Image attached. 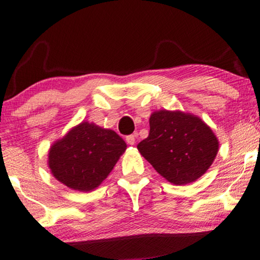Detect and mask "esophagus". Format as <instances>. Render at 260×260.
I'll list each match as a JSON object with an SVG mask.
<instances>
[{
  "mask_svg": "<svg viewBox=\"0 0 260 260\" xmlns=\"http://www.w3.org/2000/svg\"><path fill=\"white\" fill-rule=\"evenodd\" d=\"M126 143L128 144V145H131V146H133L134 144H136V136H127L126 137Z\"/></svg>",
  "mask_w": 260,
  "mask_h": 260,
  "instance_id": "1",
  "label": "esophagus"
}]
</instances>
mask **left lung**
<instances>
[{"instance_id":"8db88e82","label":"left lung","mask_w":260,"mask_h":260,"mask_svg":"<svg viewBox=\"0 0 260 260\" xmlns=\"http://www.w3.org/2000/svg\"><path fill=\"white\" fill-rule=\"evenodd\" d=\"M138 150L166 181L185 185L212 166L219 139L197 115L161 109L151 114L150 134L139 143Z\"/></svg>"}]
</instances>
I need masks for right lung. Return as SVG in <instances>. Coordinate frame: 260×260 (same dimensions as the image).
<instances>
[{"instance_id": "add662e5", "label": "right lung", "mask_w": 260, "mask_h": 260, "mask_svg": "<svg viewBox=\"0 0 260 260\" xmlns=\"http://www.w3.org/2000/svg\"><path fill=\"white\" fill-rule=\"evenodd\" d=\"M126 148L114 131L82 121L52 144L47 165L57 181L72 190L88 192L108 177Z\"/></svg>"}]
</instances>
